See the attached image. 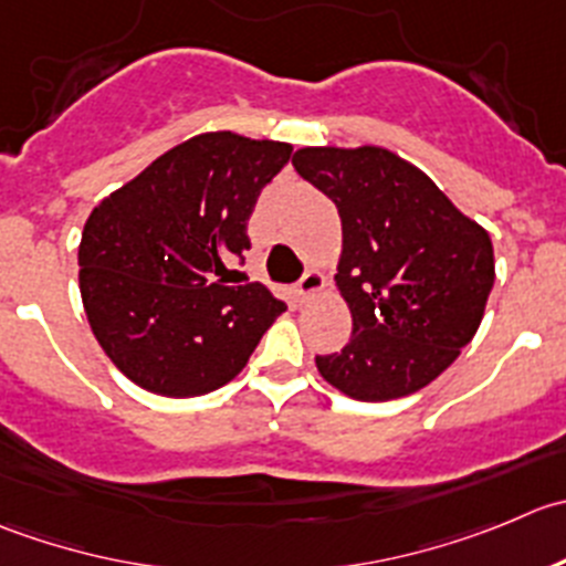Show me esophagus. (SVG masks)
<instances>
[{"label":"esophagus","mask_w":566,"mask_h":566,"mask_svg":"<svg viewBox=\"0 0 566 566\" xmlns=\"http://www.w3.org/2000/svg\"><path fill=\"white\" fill-rule=\"evenodd\" d=\"M322 289H324L322 272L307 270L305 275L300 277V283L294 285V296H296V302H307V300H311V296H316Z\"/></svg>","instance_id":"1"}]
</instances>
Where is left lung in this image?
<instances>
[{"label":"left lung","mask_w":566,"mask_h":566,"mask_svg":"<svg viewBox=\"0 0 566 566\" xmlns=\"http://www.w3.org/2000/svg\"><path fill=\"white\" fill-rule=\"evenodd\" d=\"M340 217V296L349 344L316 355L333 388L390 401L438 379L471 344L495 283L490 233L390 150L300 148L291 159Z\"/></svg>","instance_id":"obj_1"}]
</instances>
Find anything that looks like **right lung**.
Listing matches in <instances>:
<instances>
[{
	"label": "right lung",
	"instance_id": "obj_1",
	"mask_svg": "<svg viewBox=\"0 0 566 566\" xmlns=\"http://www.w3.org/2000/svg\"><path fill=\"white\" fill-rule=\"evenodd\" d=\"M291 145L209 132L176 145L91 211L80 291L101 349L139 388L203 396L231 382L285 305L228 285L248 220Z\"/></svg>",
	"mask_w": 566,
	"mask_h": 566
}]
</instances>
